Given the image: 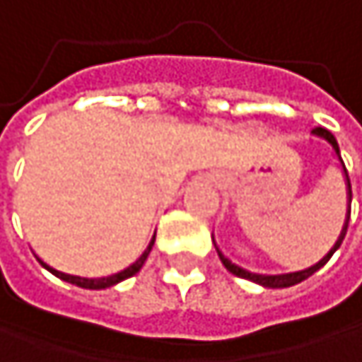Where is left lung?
I'll return each mask as SVG.
<instances>
[{
    "label": "left lung",
    "mask_w": 362,
    "mask_h": 362,
    "mask_svg": "<svg viewBox=\"0 0 362 362\" xmlns=\"http://www.w3.org/2000/svg\"><path fill=\"white\" fill-rule=\"evenodd\" d=\"M311 134L315 139H320V141H325L331 149H333V153H335V158L339 160V166L344 168V177H346V192H348V215H346V221H344V228H341V233H339V237H337V241H335V245L329 250V254L322 258V260H318L315 264H311V267H307V269H300V271H292V273H275V275H271V273H254V271H250V269H243V267H239V264H235L228 256H223V252L217 247V243H215V237H213V245H215V250H217V256H219V260H221V264L228 269L233 275H237V277H243V279H250V281H254V284H258V286H264V288H290V286H294V284H300V281H305L307 277H311L315 271H320L327 262H329V258L339 250V245H341V241H344V237H346V230H348V221H350V204H352V187H350V177H348V170H346V164H344V160H341V153H339V145H337V141H335V136L329 132V129H325V127H315V129H311Z\"/></svg>",
    "instance_id": "8db88e82"
}]
</instances>
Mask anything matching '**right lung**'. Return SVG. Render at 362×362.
<instances>
[{
  "label": "right lung",
  "mask_w": 362,
  "mask_h": 362,
  "mask_svg": "<svg viewBox=\"0 0 362 362\" xmlns=\"http://www.w3.org/2000/svg\"><path fill=\"white\" fill-rule=\"evenodd\" d=\"M153 243H156V237L151 239V243L147 245V250L143 252V256L134 262V264H129L127 269H123V271H119V273H115V275H106V277H81V275H70V273H64V271H57V269H53L51 264H47L42 258H37V262L47 269V271H51L55 277H59V279H64V281H68V284H74V286H78V288H87V290H104V288H110V286H115V284H119V281H123V279H127V277H132V275H136L141 269H143V264H145V260H147V256H149V252H151V247H153Z\"/></svg>",
  "instance_id": "obj_1"
}]
</instances>
